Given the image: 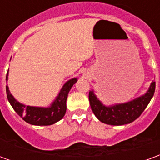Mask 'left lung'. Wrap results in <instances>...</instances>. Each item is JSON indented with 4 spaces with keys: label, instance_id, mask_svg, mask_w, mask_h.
I'll return each instance as SVG.
<instances>
[{
    "label": "left lung",
    "instance_id": "1",
    "mask_svg": "<svg viewBox=\"0 0 160 160\" xmlns=\"http://www.w3.org/2000/svg\"><path fill=\"white\" fill-rule=\"evenodd\" d=\"M155 92V81H152L148 92L134 100L113 106H105L94 95L93 91L89 92L92 111L98 120L110 125H123L137 119L144 111Z\"/></svg>",
    "mask_w": 160,
    "mask_h": 160
}]
</instances>
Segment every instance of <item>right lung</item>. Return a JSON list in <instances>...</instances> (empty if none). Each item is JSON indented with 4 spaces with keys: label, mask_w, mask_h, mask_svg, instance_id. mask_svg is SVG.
Returning a JSON list of instances; mask_svg holds the SVG:
<instances>
[{
    "label": "right lung",
    "mask_w": 160,
    "mask_h": 160,
    "mask_svg": "<svg viewBox=\"0 0 160 160\" xmlns=\"http://www.w3.org/2000/svg\"><path fill=\"white\" fill-rule=\"evenodd\" d=\"M8 72L7 73V77H6L7 80H8ZM76 78H73L66 82L60 92L58 97L56 98V100L53 102L51 106L49 108L26 106L20 104L10 93L8 86L6 87L7 97L13 110L16 111V113L23 120L26 121V122L38 126L51 125L56 123V122L60 121L64 117L67 110V98L71 87H73V84L76 83Z\"/></svg>",
    "instance_id": "obj_1"
}]
</instances>
